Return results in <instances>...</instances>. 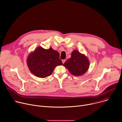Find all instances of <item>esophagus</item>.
Returning <instances> with one entry per match:
<instances>
[{
    "instance_id": "1",
    "label": "esophagus",
    "mask_w": 122,
    "mask_h": 122,
    "mask_svg": "<svg viewBox=\"0 0 122 122\" xmlns=\"http://www.w3.org/2000/svg\"><path fill=\"white\" fill-rule=\"evenodd\" d=\"M62 63H63V64H64V63L65 62V61H66V60H65V59L62 60Z\"/></svg>"
}]
</instances>
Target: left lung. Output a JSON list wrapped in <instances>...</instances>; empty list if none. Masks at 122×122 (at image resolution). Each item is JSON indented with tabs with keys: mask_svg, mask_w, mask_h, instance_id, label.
I'll use <instances>...</instances> for the list:
<instances>
[{
	"mask_svg": "<svg viewBox=\"0 0 122 122\" xmlns=\"http://www.w3.org/2000/svg\"><path fill=\"white\" fill-rule=\"evenodd\" d=\"M63 66L73 75L79 76L85 74L88 70L90 62L85 54L77 50H73L71 57L64 63Z\"/></svg>",
	"mask_w": 122,
	"mask_h": 122,
	"instance_id": "1",
	"label": "left lung"
}]
</instances>
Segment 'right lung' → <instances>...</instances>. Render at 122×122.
Returning a JSON list of instances; mask_svg holds the SVG:
<instances>
[{
	"mask_svg": "<svg viewBox=\"0 0 122 122\" xmlns=\"http://www.w3.org/2000/svg\"><path fill=\"white\" fill-rule=\"evenodd\" d=\"M59 53L51 47L45 49L41 47L30 52L27 59L30 71L39 78H45L51 74L55 68L63 64Z\"/></svg>",
	"mask_w": 122,
	"mask_h": 122,
	"instance_id": "add662e5",
	"label": "right lung"
}]
</instances>
